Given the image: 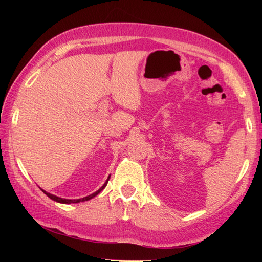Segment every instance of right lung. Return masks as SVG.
<instances>
[{"mask_svg":"<svg viewBox=\"0 0 262 262\" xmlns=\"http://www.w3.org/2000/svg\"><path fill=\"white\" fill-rule=\"evenodd\" d=\"M109 178H110V176L108 177V179H107V181L105 182L104 184V186H102L99 190H97L96 192H94L93 194H91V195H87V196H85V198H82V199H77V200H69V199H62V198H59V196H57V195H53V194H51V193H48V192H46L45 190H42V192L45 193V194H47L48 195L50 199H52V200H54V201H57V202H60V203H78V202H81V201H87V200H90V199H92V198H94L95 195H97L102 189H104L106 186H107V182H108V180H109Z\"/></svg>","mask_w":262,"mask_h":262,"instance_id":"obj_1","label":"right lung"}]
</instances>
